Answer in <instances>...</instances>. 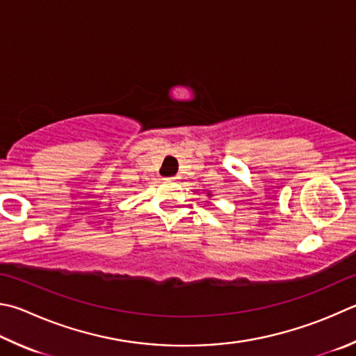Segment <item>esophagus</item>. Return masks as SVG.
Here are the masks:
<instances>
[{
	"mask_svg": "<svg viewBox=\"0 0 356 356\" xmlns=\"http://www.w3.org/2000/svg\"><path fill=\"white\" fill-rule=\"evenodd\" d=\"M177 179H179V177L176 176V177H168L166 180H170V182H174V180H177Z\"/></svg>",
	"mask_w": 356,
	"mask_h": 356,
	"instance_id": "1",
	"label": "esophagus"
}]
</instances>
